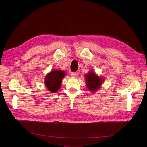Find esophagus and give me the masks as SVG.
Instances as JSON below:
<instances>
[{"label":"esophagus","instance_id":"esophagus-1","mask_svg":"<svg viewBox=\"0 0 147 147\" xmlns=\"http://www.w3.org/2000/svg\"><path fill=\"white\" fill-rule=\"evenodd\" d=\"M71 76L73 78H76L78 76V73L74 72V73H71Z\"/></svg>","mask_w":147,"mask_h":147}]
</instances>
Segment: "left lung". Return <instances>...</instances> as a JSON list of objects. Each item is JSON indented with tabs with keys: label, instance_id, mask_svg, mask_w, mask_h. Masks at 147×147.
Returning <instances> with one entry per match:
<instances>
[{
	"label": "left lung",
	"instance_id": "1",
	"mask_svg": "<svg viewBox=\"0 0 147 147\" xmlns=\"http://www.w3.org/2000/svg\"><path fill=\"white\" fill-rule=\"evenodd\" d=\"M84 79L86 87L91 93H95L101 89L105 80L103 77L99 76L93 70L90 71L87 74H84Z\"/></svg>",
	"mask_w": 147,
	"mask_h": 147
}]
</instances>
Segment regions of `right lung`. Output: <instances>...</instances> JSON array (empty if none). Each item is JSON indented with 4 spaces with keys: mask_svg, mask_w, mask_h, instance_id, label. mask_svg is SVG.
<instances>
[{
    "mask_svg": "<svg viewBox=\"0 0 147 147\" xmlns=\"http://www.w3.org/2000/svg\"><path fill=\"white\" fill-rule=\"evenodd\" d=\"M66 72L60 69H53L44 78V85L46 89L52 93H55L61 88V83Z\"/></svg>",
    "mask_w": 147,
    "mask_h": 147,
    "instance_id": "right-lung-1",
    "label": "right lung"
}]
</instances>
